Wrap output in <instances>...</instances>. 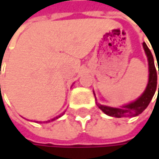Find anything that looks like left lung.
Returning <instances> with one entry per match:
<instances>
[{
  "label": "left lung",
  "mask_w": 159,
  "mask_h": 159,
  "mask_svg": "<svg viewBox=\"0 0 159 159\" xmlns=\"http://www.w3.org/2000/svg\"><path fill=\"white\" fill-rule=\"evenodd\" d=\"M143 47L144 48V51L146 53V56L148 58V65H149V80L148 84L146 86V89L144 90L143 95L134 102L128 104L121 109L118 108H111L107 106H103L100 104H97L98 108L103 111L105 114L115 117V118H121V117H126V116H137L140 113H142L149 105L151 99L153 98L156 89L157 87V70L155 67V62H154V57L148 48L147 45L143 42ZM158 75H159V66H158ZM158 93H159V84H158Z\"/></svg>",
  "instance_id": "obj_1"
}]
</instances>
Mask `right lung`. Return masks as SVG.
Wrapping results in <instances>:
<instances>
[{"label":"right lung","instance_id":"right-lung-1","mask_svg":"<svg viewBox=\"0 0 159 159\" xmlns=\"http://www.w3.org/2000/svg\"><path fill=\"white\" fill-rule=\"evenodd\" d=\"M59 117H60V116H59ZM56 119H58V117H57V118H54V119H52L51 120H56ZM48 121H50V120H48Z\"/></svg>","mask_w":159,"mask_h":159}]
</instances>
